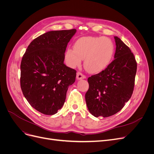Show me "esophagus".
I'll use <instances>...</instances> for the list:
<instances>
[{
  "instance_id": "1",
  "label": "esophagus",
  "mask_w": 154,
  "mask_h": 154,
  "mask_svg": "<svg viewBox=\"0 0 154 154\" xmlns=\"http://www.w3.org/2000/svg\"><path fill=\"white\" fill-rule=\"evenodd\" d=\"M76 78L78 80H82V79L86 78V76L85 75H83V74L80 72H78L76 73Z\"/></svg>"
}]
</instances>
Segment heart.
I'll return each instance as SVG.
<instances>
[{
    "label": "heart",
    "instance_id": "obj_1",
    "mask_svg": "<svg viewBox=\"0 0 154 154\" xmlns=\"http://www.w3.org/2000/svg\"><path fill=\"white\" fill-rule=\"evenodd\" d=\"M65 54L67 66L75 68L84 59V67L92 73L103 71L110 64L114 54V45L111 39L105 36H83L78 38Z\"/></svg>",
    "mask_w": 154,
    "mask_h": 154
}]
</instances>
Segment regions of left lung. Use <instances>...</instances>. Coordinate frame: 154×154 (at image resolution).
Listing matches in <instances>:
<instances>
[{
    "label": "left lung",
    "instance_id": "left-lung-1",
    "mask_svg": "<svg viewBox=\"0 0 154 154\" xmlns=\"http://www.w3.org/2000/svg\"><path fill=\"white\" fill-rule=\"evenodd\" d=\"M114 60L105 70L88 78L85 101L90 113L109 117L123 109L134 91L137 62L128 46L114 36Z\"/></svg>",
    "mask_w": 154,
    "mask_h": 154
}]
</instances>
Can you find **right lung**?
Here are the masks:
<instances>
[{
    "mask_svg": "<svg viewBox=\"0 0 154 154\" xmlns=\"http://www.w3.org/2000/svg\"><path fill=\"white\" fill-rule=\"evenodd\" d=\"M76 29L51 31L32 40L20 64V87L31 106L53 115L63 106L76 70L63 63L65 52Z\"/></svg>",
    "mask_w": 154,
    "mask_h": 154,
    "instance_id": "1",
    "label": "right lung"
}]
</instances>
